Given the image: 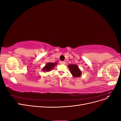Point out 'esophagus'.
Returning a JSON list of instances; mask_svg holds the SVG:
<instances>
[{
  "instance_id": "esophagus-1",
  "label": "esophagus",
  "mask_w": 121,
  "mask_h": 121,
  "mask_svg": "<svg viewBox=\"0 0 121 121\" xmlns=\"http://www.w3.org/2000/svg\"><path fill=\"white\" fill-rule=\"evenodd\" d=\"M60 64H63V65H64V64H65V61H60Z\"/></svg>"
}]
</instances>
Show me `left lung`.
Instances as JSON below:
<instances>
[{
    "mask_svg": "<svg viewBox=\"0 0 121 121\" xmlns=\"http://www.w3.org/2000/svg\"><path fill=\"white\" fill-rule=\"evenodd\" d=\"M69 70L74 77L78 78L82 75V72L77 65L69 64L68 65Z\"/></svg>",
    "mask_w": 121,
    "mask_h": 121,
    "instance_id": "1",
    "label": "left lung"
}]
</instances>
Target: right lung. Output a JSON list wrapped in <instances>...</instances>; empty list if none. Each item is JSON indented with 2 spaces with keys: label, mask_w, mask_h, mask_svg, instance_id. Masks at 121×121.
<instances>
[{
  "label": "right lung",
  "mask_w": 121,
  "mask_h": 121,
  "mask_svg": "<svg viewBox=\"0 0 121 121\" xmlns=\"http://www.w3.org/2000/svg\"><path fill=\"white\" fill-rule=\"evenodd\" d=\"M57 64V62H56V63H47L45 66L42 69V70L43 72H48L53 69L54 67L56 66Z\"/></svg>",
  "instance_id": "1"
}]
</instances>
